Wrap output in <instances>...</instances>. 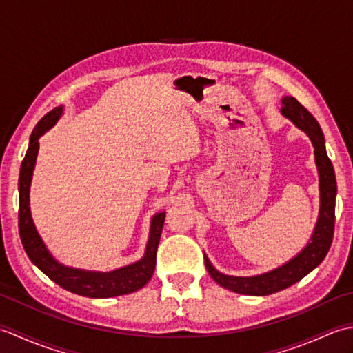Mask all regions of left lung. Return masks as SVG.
I'll return each instance as SVG.
<instances>
[{"instance_id":"obj_1","label":"left lung","mask_w":353,"mask_h":353,"mask_svg":"<svg viewBox=\"0 0 353 353\" xmlns=\"http://www.w3.org/2000/svg\"><path fill=\"white\" fill-rule=\"evenodd\" d=\"M281 114L288 118L292 124L308 134L312 145L314 156L320 179V212L319 220L311 235L310 243L299 252L294 258L285 262L272 272L258 276H229L216 270L205 254V265L212 279L234 292L247 296H267L294 285L311 273L329 252L334 238L335 224V197H336V181L331 159L327 157L325 147V137L321 132L317 119L306 110L294 97H283Z\"/></svg>"}]
</instances>
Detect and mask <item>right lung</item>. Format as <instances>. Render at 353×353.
Segmentation results:
<instances>
[{"label":"right lung","mask_w":353,"mask_h":353,"mask_svg":"<svg viewBox=\"0 0 353 353\" xmlns=\"http://www.w3.org/2000/svg\"><path fill=\"white\" fill-rule=\"evenodd\" d=\"M63 108L59 106L48 112L32 132L30 137L28 150L24 161L21 163L19 171V236L24 250L30 261L47 274L52 282L61 285L62 288L68 290L74 294L106 299L129 294V292L138 291L139 288L152 279L156 267V252L159 245L161 234L163 229L165 212L156 214L150 224V236L145 247V253L139 261L130 265L112 270V272H89V270H80L66 267L52 258L47 245L43 244L42 238L37 234L34 223L30 212V185H32L33 170L36 165L37 152H39V138L56 124L59 117L62 115Z\"/></svg>","instance_id":"add662e5"}]
</instances>
